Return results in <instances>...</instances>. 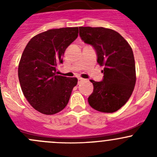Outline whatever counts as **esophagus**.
Instances as JSON below:
<instances>
[{
    "label": "esophagus",
    "mask_w": 157,
    "mask_h": 157,
    "mask_svg": "<svg viewBox=\"0 0 157 157\" xmlns=\"http://www.w3.org/2000/svg\"><path fill=\"white\" fill-rule=\"evenodd\" d=\"M83 79L80 78H80H78V84H79V83H81V82L83 81Z\"/></svg>",
    "instance_id": "obj_1"
}]
</instances>
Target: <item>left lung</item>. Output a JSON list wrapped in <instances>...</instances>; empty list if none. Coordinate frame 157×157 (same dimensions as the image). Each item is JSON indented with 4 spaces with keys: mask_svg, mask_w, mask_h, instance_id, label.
I'll return each instance as SVG.
<instances>
[{
    "mask_svg": "<svg viewBox=\"0 0 157 157\" xmlns=\"http://www.w3.org/2000/svg\"><path fill=\"white\" fill-rule=\"evenodd\" d=\"M80 36L93 46L97 62L104 66L102 81L91 80L93 92L88 98L95 110L112 113L120 109L131 97L136 83L135 62L132 48L116 31L103 27L80 26Z\"/></svg>",
    "mask_w": 157,
    "mask_h": 157,
    "instance_id": "obj_1",
    "label": "left lung"
}]
</instances>
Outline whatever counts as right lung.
<instances>
[{"label":"right lung","instance_id":"1","mask_svg":"<svg viewBox=\"0 0 157 157\" xmlns=\"http://www.w3.org/2000/svg\"><path fill=\"white\" fill-rule=\"evenodd\" d=\"M78 36V27L49 29L32 38L22 54L18 77L23 95L44 115L61 112L68 103L76 77L56 75L66 48Z\"/></svg>","mask_w":157,"mask_h":157}]
</instances>
